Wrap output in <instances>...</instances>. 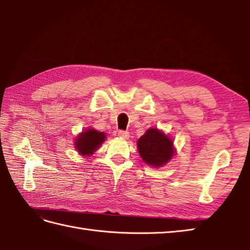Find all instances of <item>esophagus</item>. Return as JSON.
<instances>
[{"label":"esophagus","mask_w":250,"mask_h":250,"mask_svg":"<svg viewBox=\"0 0 250 250\" xmlns=\"http://www.w3.org/2000/svg\"><path fill=\"white\" fill-rule=\"evenodd\" d=\"M118 135L121 137V139H129L130 133L128 131H124V130H120L118 132Z\"/></svg>","instance_id":"esophagus-1"}]
</instances>
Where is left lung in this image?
<instances>
[{"label": "left lung", "mask_w": 250, "mask_h": 250, "mask_svg": "<svg viewBox=\"0 0 250 250\" xmlns=\"http://www.w3.org/2000/svg\"><path fill=\"white\" fill-rule=\"evenodd\" d=\"M137 148L143 160L156 167L164 166L174 155L172 141L157 129L147 130L137 141Z\"/></svg>", "instance_id": "obj_1"}]
</instances>
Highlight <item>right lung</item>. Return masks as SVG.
Segmentation results:
<instances>
[{
    "label": "right lung",
    "instance_id": "obj_1",
    "mask_svg": "<svg viewBox=\"0 0 250 250\" xmlns=\"http://www.w3.org/2000/svg\"><path fill=\"white\" fill-rule=\"evenodd\" d=\"M105 137L103 132L90 129L79 134L78 139L75 140V147L81 155L91 156L93 151L97 150L99 146L104 142Z\"/></svg>",
    "mask_w": 250,
    "mask_h": 250
}]
</instances>
